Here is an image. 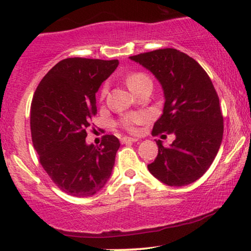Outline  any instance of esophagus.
Wrapping results in <instances>:
<instances>
[{
    "instance_id": "esophagus-1",
    "label": "esophagus",
    "mask_w": 251,
    "mask_h": 251,
    "mask_svg": "<svg viewBox=\"0 0 251 251\" xmlns=\"http://www.w3.org/2000/svg\"><path fill=\"white\" fill-rule=\"evenodd\" d=\"M138 139H135V138H129V137H123L122 139H120V142L122 144H127V143H134L137 142Z\"/></svg>"
}]
</instances>
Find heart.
<instances>
[{
  "mask_svg": "<svg viewBox=\"0 0 251 251\" xmlns=\"http://www.w3.org/2000/svg\"><path fill=\"white\" fill-rule=\"evenodd\" d=\"M126 83H127L128 88L131 89L133 93H137L139 89H142L145 86H152V81L150 79L149 75H146L145 73L142 72H134V73L128 74L125 79ZM107 93V86H103L100 91V98L103 99ZM148 120V117L143 113H128L122 117V119L119 120L120 127L129 132V133H137L138 131V125H142Z\"/></svg>",
  "mask_w": 251,
  "mask_h": 251,
  "instance_id": "obj_1",
  "label": "heart"
}]
</instances>
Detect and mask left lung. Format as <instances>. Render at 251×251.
<instances>
[{
  "label": "left lung",
  "instance_id": "8db88e82",
  "mask_svg": "<svg viewBox=\"0 0 251 251\" xmlns=\"http://www.w3.org/2000/svg\"><path fill=\"white\" fill-rule=\"evenodd\" d=\"M129 57L163 86L165 103L152 135H176L169 148L158 140V155L149 171L170 186L194 183L208 171L223 138V116L211 79L195 59L175 48Z\"/></svg>",
  "mask_w": 251,
  "mask_h": 251
}]
</instances>
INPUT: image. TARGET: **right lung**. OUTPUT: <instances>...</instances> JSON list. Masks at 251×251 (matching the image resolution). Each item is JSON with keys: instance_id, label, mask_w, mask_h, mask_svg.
I'll use <instances>...</instances> for the list:
<instances>
[{"instance_id": "add662e5", "label": "right lung", "mask_w": 251, "mask_h": 251, "mask_svg": "<svg viewBox=\"0 0 251 251\" xmlns=\"http://www.w3.org/2000/svg\"><path fill=\"white\" fill-rule=\"evenodd\" d=\"M118 65V60L63 59L43 76L31 100V139L40 164L57 188L74 197L97 194L112 174L118 138L106 134L94 146L86 137L97 116L96 93Z\"/></svg>"}]
</instances>
